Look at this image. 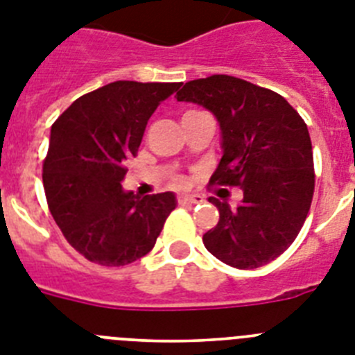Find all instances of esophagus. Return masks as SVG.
Instances as JSON below:
<instances>
[{"mask_svg": "<svg viewBox=\"0 0 355 355\" xmlns=\"http://www.w3.org/2000/svg\"><path fill=\"white\" fill-rule=\"evenodd\" d=\"M198 202H202L200 195H189V193H182V195H178V204L193 205V204H198Z\"/></svg>", "mask_w": 355, "mask_h": 355, "instance_id": "esophagus-1", "label": "esophagus"}]
</instances>
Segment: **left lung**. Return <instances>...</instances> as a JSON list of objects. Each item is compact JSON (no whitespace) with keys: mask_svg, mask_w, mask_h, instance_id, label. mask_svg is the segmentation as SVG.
I'll return each instance as SVG.
<instances>
[{"mask_svg":"<svg viewBox=\"0 0 355 355\" xmlns=\"http://www.w3.org/2000/svg\"><path fill=\"white\" fill-rule=\"evenodd\" d=\"M177 101L213 113L222 159L209 182L242 187L238 207L211 196L220 220L204 234L205 249L236 269L278 258L302 231L314 195V159L306 124L279 94L231 76L195 79Z\"/></svg>","mask_w":355,"mask_h":355,"instance_id":"8db88e82","label":"left lung"}]
</instances>
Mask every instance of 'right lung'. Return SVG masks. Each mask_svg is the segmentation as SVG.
I'll list each match as a JSON object with an SVG mask.
<instances>
[{
    "label": "right lung",
    "instance_id": "right-lung-1",
    "mask_svg": "<svg viewBox=\"0 0 355 355\" xmlns=\"http://www.w3.org/2000/svg\"><path fill=\"white\" fill-rule=\"evenodd\" d=\"M180 85L110 83L73 101L53 122L44 195L61 233L86 260L106 267L139 260L177 207L171 191L141 198L121 182L150 117Z\"/></svg>",
    "mask_w": 355,
    "mask_h": 355
}]
</instances>
